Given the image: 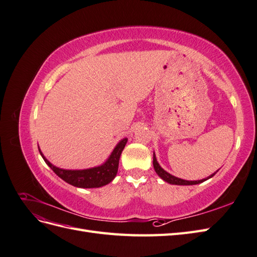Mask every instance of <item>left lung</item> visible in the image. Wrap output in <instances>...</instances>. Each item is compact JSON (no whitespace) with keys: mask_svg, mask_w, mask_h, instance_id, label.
I'll use <instances>...</instances> for the list:
<instances>
[{"mask_svg":"<svg viewBox=\"0 0 257 257\" xmlns=\"http://www.w3.org/2000/svg\"><path fill=\"white\" fill-rule=\"evenodd\" d=\"M153 167H154L155 173H157V174L163 179V180L168 182V183H170V184H177V185H193V184H198V183H201V182H204V181L208 180V179L213 177V176L217 173V170H216V172H215L214 174H212L211 176H209V177L206 178V179H201V180H197V181L183 180V179L177 178V177H175V176H173V175L168 174L167 172H165V170L160 166V164H159L158 161H157V158H155V154H154V153H153Z\"/></svg>","mask_w":257,"mask_h":257,"instance_id":"1","label":"left lung"}]
</instances>
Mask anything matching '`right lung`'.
<instances>
[{"label": "right lung", "instance_id": "1", "mask_svg": "<svg viewBox=\"0 0 257 257\" xmlns=\"http://www.w3.org/2000/svg\"><path fill=\"white\" fill-rule=\"evenodd\" d=\"M126 143L127 138H123L122 141L115 146L113 151L110 154V157L108 158V160L103 165L82 170H67L53 166L51 163L44 157L42 151L40 150V148H38V150H40V153L44 161L46 162V164H47L61 179H63L65 182L77 186V188L92 189L100 188V186H104L113 180L116 173H118L120 155Z\"/></svg>", "mask_w": 257, "mask_h": 257}]
</instances>
